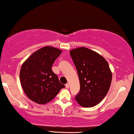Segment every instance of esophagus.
<instances>
[{
  "instance_id": "esophagus-1",
  "label": "esophagus",
  "mask_w": 134,
  "mask_h": 134,
  "mask_svg": "<svg viewBox=\"0 0 134 134\" xmlns=\"http://www.w3.org/2000/svg\"><path fill=\"white\" fill-rule=\"evenodd\" d=\"M66 88H69V87H70V84H69L68 83H66Z\"/></svg>"
}]
</instances>
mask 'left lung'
<instances>
[{"label":"left lung","mask_w":134,"mask_h":134,"mask_svg":"<svg viewBox=\"0 0 134 134\" xmlns=\"http://www.w3.org/2000/svg\"><path fill=\"white\" fill-rule=\"evenodd\" d=\"M79 75L80 90L75 100L80 106L93 107L107 94L112 73L106 59L95 51L82 47L70 51Z\"/></svg>","instance_id":"left-lung-1"}]
</instances>
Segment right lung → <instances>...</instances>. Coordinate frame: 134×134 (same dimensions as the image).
<instances>
[{
	"instance_id": "right-lung-1",
	"label": "right lung",
	"mask_w": 134,
	"mask_h": 134,
	"mask_svg": "<svg viewBox=\"0 0 134 134\" xmlns=\"http://www.w3.org/2000/svg\"><path fill=\"white\" fill-rule=\"evenodd\" d=\"M61 52L58 48L46 46L34 52L23 63L19 73L21 85L32 101L47 104L65 87L51 68Z\"/></svg>"
}]
</instances>
